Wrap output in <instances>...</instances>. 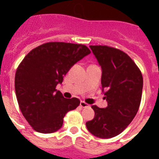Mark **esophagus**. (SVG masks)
<instances>
[{"instance_id":"34e87169","label":"esophagus","mask_w":159,"mask_h":159,"mask_svg":"<svg viewBox=\"0 0 159 159\" xmlns=\"http://www.w3.org/2000/svg\"><path fill=\"white\" fill-rule=\"evenodd\" d=\"M80 106L82 107V108H87V107H89V105L87 104L85 102H80Z\"/></svg>"}]
</instances>
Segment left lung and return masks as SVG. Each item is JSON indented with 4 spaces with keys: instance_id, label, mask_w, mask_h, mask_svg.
<instances>
[{
    "instance_id": "left-lung-1",
    "label": "left lung",
    "mask_w": 159,
    "mask_h": 159,
    "mask_svg": "<svg viewBox=\"0 0 159 159\" xmlns=\"http://www.w3.org/2000/svg\"><path fill=\"white\" fill-rule=\"evenodd\" d=\"M90 48L102 67V92L107 106H92L95 116L86 125L98 138H113L125 129L138 112L143 77L137 65L123 51L102 45Z\"/></svg>"
}]
</instances>
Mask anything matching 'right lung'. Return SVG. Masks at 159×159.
I'll list each match as a JSON object with an SVG mask.
<instances>
[{"instance_id":"right-lung-1","label":"right lung","mask_w":159,"mask_h":159,"mask_svg":"<svg viewBox=\"0 0 159 159\" xmlns=\"http://www.w3.org/2000/svg\"><path fill=\"white\" fill-rule=\"evenodd\" d=\"M90 53L83 44L49 42L34 48L22 60L15 77L16 98L34 130L56 132L66 113L79 106V99H66L56 87L76 62Z\"/></svg>"}]
</instances>
